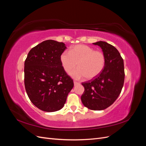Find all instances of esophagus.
Returning <instances> with one entry per match:
<instances>
[{
  "instance_id": "esophagus-1",
  "label": "esophagus",
  "mask_w": 146,
  "mask_h": 146,
  "mask_svg": "<svg viewBox=\"0 0 146 146\" xmlns=\"http://www.w3.org/2000/svg\"><path fill=\"white\" fill-rule=\"evenodd\" d=\"M79 83L78 82H76V81H74V86H76V85H78Z\"/></svg>"
}]
</instances>
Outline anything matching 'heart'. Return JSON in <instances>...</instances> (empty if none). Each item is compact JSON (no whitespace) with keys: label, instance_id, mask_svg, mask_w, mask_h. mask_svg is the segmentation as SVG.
I'll return each mask as SVG.
<instances>
[{"label":"heart","instance_id":"heart-1","mask_svg":"<svg viewBox=\"0 0 146 146\" xmlns=\"http://www.w3.org/2000/svg\"><path fill=\"white\" fill-rule=\"evenodd\" d=\"M60 58L61 65L67 73L71 71L77 64L78 68L70 74L76 79L84 77L88 80L94 78L102 72L105 64V57L102 52L83 44L72 47L69 53L63 52Z\"/></svg>","mask_w":146,"mask_h":146}]
</instances>
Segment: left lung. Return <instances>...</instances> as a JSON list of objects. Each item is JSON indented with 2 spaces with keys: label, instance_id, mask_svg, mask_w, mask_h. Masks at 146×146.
Segmentation results:
<instances>
[{
  "label": "left lung",
  "instance_id": "8db88e82",
  "mask_svg": "<svg viewBox=\"0 0 146 146\" xmlns=\"http://www.w3.org/2000/svg\"><path fill=\"white\" fill-rule=\"evenodd\" d=\"M93 44L100 46L102 49L105 64L99 76L82 83L85 91L81 100L88 108L103 110L112 105L121 93L124 82V66L116 47L102 41Z\"/></svg>",
  "mask_w": 146,
  "mask_h": 146
}]
</instances>
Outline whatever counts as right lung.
<instances>
[{"instance_id": "1", "label": "right lung", "mask_w": 146, "mask_h": 146, "mask_svg": "<svg viewBox=\"0 0 146 146\" xmlns=\"http://www.w3.org/2000/svg\"><path fill=\"white\" fill-rule=\"evenodd\" d=\"M65 44L48 39L29 52L24 63V84L32 104L46 112L62 108L73 80L66 74L60 62Z\"/></svg>"}]
</instances>
